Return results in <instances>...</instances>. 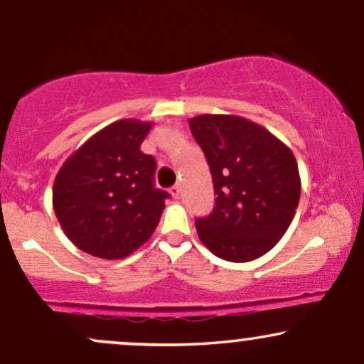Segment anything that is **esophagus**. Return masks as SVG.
I'll return each instance as SVG.
<instances>
[{
  "instance_id": "1",
  "label": "esophagus",
  "mask_w": 364,
  "mask_h": 364,
  "mask_svg": "<svg viewBox=\"0 0 364 364\" xmlns=\"http://www.w3.org/2000/svg\"><path fill=\"white\" fill-rule=\"evenodd\" d=\"M169 193L174 196V198H178L179 196V193H181V185H174V186H171V190H169Z\"/></svg>"
}]
</instances>
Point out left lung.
<instances>
[{"instance_id":"obj_1","label":"left lung","mask_w":364,"mask_h":364,"mask_svg":"<svg viewBox=\"0 0 364 364\" xmlns=\"http://www.w3.org/2000/svg\"><path fill=\"white\" fill-rule=\"evenodd\" d=\"M190 129L205 154L215 208L196 219L200 241L228 262H252L287 231L301 195L292 150L267 128L236 114H200Z\"/></svg>"}]
</instances>
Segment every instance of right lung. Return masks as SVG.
<instances>
[{
    "label": "right lung",
    "mask_w": 364,
    "mask_h": 364,
    "mask_svg": "<svg viewBox=\"0 0 364 364\" xmlns=\"http://www.w3.org/2000/svg\"><path fill=\"white\" fill-rule=\"evenodd\" d=\"M152 121L119 119L92 135L63 162L53 208L82 252L119 260L156 231L168 191L154 188L156 159L140 150Z\"/></svg>",
    "instance_id": "add662e5"
}]
</instances>
